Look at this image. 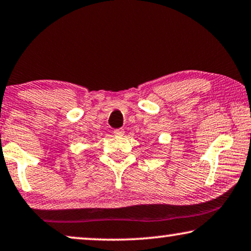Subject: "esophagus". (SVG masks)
I'll return each instance as SVG.
<instances>
[{
	"instance_id": "34e87169",
	"label": "esophagus",
	"mask_w": 251,
	"mask_h": 251,
	"mask_svg": "<svg viewBox=\"0 0 251 251\" xmlns=\"http://www.w3.org/2000/svg\"><path fill=\"white\" fill-rule=\"evenodd\" d=\"M124 129L123 128H117V129H115L114 130V134L115 135H117V136H122V135H124Z\"/></svg>"
}]
</instances>
